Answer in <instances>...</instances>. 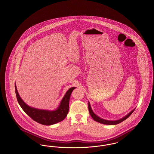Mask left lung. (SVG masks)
Wrapping results in <instances>:
<instances>
[{"label": "left lung", "mask_w": 154, "mask_h": 154, "mask_svg": "<svg viewBox=\"0 0 154 154\" xmlns=\"http://www.w3.org/2000/svg\"><path fill=\"white\" fill-rule=\"evenodd\" d=\"M88 108H89V112L90 114L91 115V116L92 117V118L95 121L97 122H99L100 123H102V124H104V125H117L118 123H120L126 120L128 118H129L130 116L131 115V114L133 113L135 109V108L132 110L131 112H130L129 113H128V115H126V116H125L123 118H122L121 119H119V120H117V121H108V120H106V119H102L101 118H100L98 116H97V115H96L95 113L93 112L92 109H91V107L90 106V104L88 101Z\"/></svg>", "instance_id": "8db88e82"}]
</instances>
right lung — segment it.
I'll list each match as a JSON object with an SVG mask.
<instances>
[{
  "instance_id": "obj_1",
  "label": "right lung",
  "mask_w": 154,
  "mask_h": 154,
  "mask_svg": "<svg viewBox=\"0 0 154 154\" xmlns=\"http://www.w3.org/2000/svg\"><path fill=\"white\" fill-rule=\"evenodd\" d=\"M76 88L69 89L61 100L60 105L53 111L37 109L27 105L20 96L15 83V90L18 104L29 117L33 121L43 125H52L63 121L69 111V102L71 94Z\"/></svg>"
}]
</instances>
